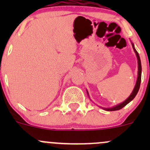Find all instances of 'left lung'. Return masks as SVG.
<instances>
[{"label":"left lung","mask_w":150,"mask_h":150,"mask_svg":"<svg viewBox=\"0 0 150 150\" xmlns=\"http://www.w3.org/2000/svg\"><path fill=\"white\" fill-rule=\"evenodd\" d=\"M132 46H133V48H134V52L136 53V55H137V60H138V77H137V83H136L135 87H134L132 93H131V95L128 96V98L126 99V100H125L123 102H122V103L115 106V107H111V108H104V110H107V111H115V110H120V109H122V107H125L126 104H128L130 102H131V101H132L133 99L135 98V96H137V93H138L139 90L140 83H141V78H142V64H141V60H140L139 55L138 52H137V50H136L135 48H134V43H132ZM87 93H88V91H87Z\"/></svg>","instance_id":"1"}]
</instances>
